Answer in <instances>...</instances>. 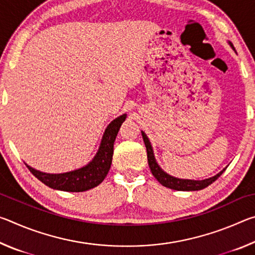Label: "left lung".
Segmentation results:
<instances>
[{
	"label": "left lung",
	"mask_w": 255,
	"mask_h": 255,
	"mask_svg": "<svg viewBox=\"0 0 255 255\" xmlns=\"http://www.w3.org/2000/svg\"><path fill=\"white\" fill-rule=\"evenodd\" d=\"M228 44H230L232 48L234 49V46H233L232 42H228ZM141 136H143L146 150H147V161H148L149 169L152 171V174L155 176V179H156L162 185H164V187L173 189V190H178V191H196V190H201V189H205L206 187H208L209 184H211L214 181L217 180L219 176L223 174V172L226 170L225 167V169L222 170L218 174H216L214 176H211V178L205 179V180H188V179L174 178V176L167 174L166 172H164L161 167H159L156 159H155L153 148H152V145H150L149 139L144 131H141Z\"/></svg>",
	"instance_id": "obj_1"
}]
</instances>
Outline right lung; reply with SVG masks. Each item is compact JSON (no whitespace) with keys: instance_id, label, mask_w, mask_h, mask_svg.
<instances>
[{"instance_id":"right-lung-1","label":"right lung","mask_w":255,"mask_h":255,"mask_svg":"<svg viewBox=\"0 0 255 255\" xmlns=\"http://www.w3.org/2000/svg\"><path fill=\"white\" fill-rule=\"evenodd\" d=\"M127 115L124 114L112 120L103 133L100 147H99L96 156L91 162L81 169L66 172V173L50 174L34 170L28 164L25 165L38 180H40L42 183L51 189L68 192H83L97 187L105 180L110 170L115 139Z\"/></svg>"}]
</instances>
